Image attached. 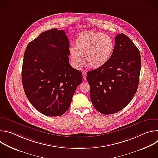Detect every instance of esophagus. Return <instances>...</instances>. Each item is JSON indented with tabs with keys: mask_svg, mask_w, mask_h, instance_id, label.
I'll use <instances>...</instances> for the list:
<instances>
[{
	"mask_svg": "<svg viewBox=\"0 0 158 158\" xmlns=\"http://www.w3.org/2000/svg\"><path fill=\"white\" fill-rule=\"evenodd\" d=\"M82 76H83V79L85 81L86 80V76H87V74L85 71H82Z\"/></svg>",
	"mask_w": 158,
	"mask_h": 158,
	"instance_id": "34e87169",
	"label": "esophagus"
}]
</instances>
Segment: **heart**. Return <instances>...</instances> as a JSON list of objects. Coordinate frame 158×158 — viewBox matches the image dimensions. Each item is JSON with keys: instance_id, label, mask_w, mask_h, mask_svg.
I'll return each instance as SVG.
<instances>
[{"instance_id": "b5f03b06", "label": "heart", "mask_w": 158, "mask_h": 158, "mask_svg": "<svg viewBox=\"0 0 158 158\" xmlns=\"http://www.w3.org/2000/svg\"><path fill=\"white\" fill-rule=\"evenodd\" d=\"M75 48L70 49L73 61L77 66L83 63L92 68L102 67L109 60L114 44L110 36L101 32L85 31L81 32L75 40Z\"/></svg>"}]
</instances>
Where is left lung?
Wrapping results in <instances>:
<instances>
[{
	"label": "left lung",
	"mask_w": 158,
	"mask_h": 158,
	"mask_svg": "<svg viewBox=\"0 0 158 158\" xmlns=\"http://www.w3.org/2000/svg\"><path fill=\"white\" fill-rule=\"evenodd\" d=\"M141 65L139 51L132 41L123 33L116 35L108 62L87 74L91 100L98 111L114 114L131 102L138 89Z\"/></svg>",
	"instance_id": "obj_1"
}]
</instances>
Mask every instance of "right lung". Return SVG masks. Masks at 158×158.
Segmentation results:
<instances>
[{
	"label": "right lung",
	"instance_id": "1",
	"mask_svg": "<svg viewBox=\"0 0 158 158\" xmlns=\"http://www.w3.org/2000/svg\"><path fill=\"white\" fill-rule=\"evenodd\" d=\"M69 41L63 30L41 33L29 43L24 56L22 81L32 105L47 116L68 110L82 74L69 62Z\"/></svg>",
	"mask_w": 158,
	"mask_h": 158
}]
</instances>
